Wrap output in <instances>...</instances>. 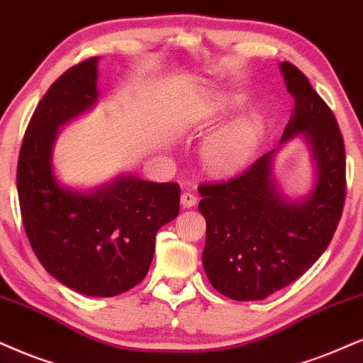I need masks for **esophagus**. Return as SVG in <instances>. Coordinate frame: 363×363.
I'll list each match as a JSON object with an SVG mask.
<instances>
[{
    "label": "esophagus",
    "instance_id": "esophagus-1",
    "mask_svg": "<svg viewBox=\"0 0 363 363\" xmlns=\"http://www.w3.org/2000/svg\"><path fill=\"white\" fill-rule=\"evenodd\" d=\"M181 204L182 208H192V206L197 204V196L192 194V192H184L181 196Z\"/></svg>",
    "mask_w": 363,
    "mask_h": 363
}]
</instances>
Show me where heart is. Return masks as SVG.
Here are the masks:
<instances>
[{"mask_svg":"<svg viewBox=\"0 0 363 363\" xmlns=\"http://www.w3.org/2000/svg\"><path fill=\"white\" fill-rule=\"evenodd\" d=\"M259 128L258 117L246 116L216 132L201 149L204 167L216 174L236 171L255 152L259 139Z\"/></svg>","mask_w":363,"mask_h":363,"instance_id":"b5f03b06","label":"heart"}]
</instances>
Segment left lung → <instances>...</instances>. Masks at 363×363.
<instances>
[{"instance_id":"left-lung-1","label":"left lung","mask_w":363,"mask_h":363,"mask_svg":"<svg viewBox=\"0 0 363 363\" xmlns=\"http://www.w3.org/2000/svg\"><path fill=\"white\" fill-rule=\"evenodd\" d=\"M295 99L281 142L303 134L316 162V184L306 201L291 203L272 181L273 152L235 177L203 182L204 272L224 296L264 300L303 274L332 241L345 204V144L332 108L290 62L281 63Z\"/></svg>"}]
</instances>
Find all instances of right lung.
Listing matches in <instances>:
<instances>
[{
	"label": "right lung",
	"instance_id": "right-lung-1",
	"mask_svg": "<svg viewBox=\"0 0 363 363\" xmlns=\"http://www.w3.org/2000/svg\"><path fill=\"white\" fill-rule=\"evenodd\" d=\"M97 57L60 75L26 127L16 169L23 226L36 258L60 283L89 296H116L149 272L155 235L179 214L176 182L122 176L82 194L63 189L52 169L58 127L99 97Z\"/></svg>",
	"mask_w": 363,
	"mask_h": 363
}]
</instances>
